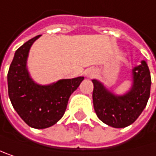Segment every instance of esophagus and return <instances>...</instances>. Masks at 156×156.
<instances>
[{"label": "esophagus", "mask_w": 156, "mask_h": 156, "mask_svg": "<svg viewBox=\"0 0 156 156\" xmlns=\"http://www.w3.org/2000/svg\"><path fill=\"white\" fill-rule=\"evenodd\" d=\"M95 75H96V70L94 69V68H90L85 72V76L88 77V78H92V77H94Z\"/></svg>", "instance_id": "1"}]
</instances>
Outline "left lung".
<instances>
[{"label": "left lung", "instance_id": "1", "mask_svg": "<svg viewBox=\"0 0 156 156\" xmlns=\"http://www.w3.org/2000/svg\"><path fill=\"white\" fill-rule=\"evenodd\" d=\"M132 85L123 94H115L100 81L94 79L93 103L98 118L105 124L123 128L139 117L150 96L151 74L145 61L132 69Z\"/></svg>", "mask_w": 156, "mask_h": 156}]
</instances>
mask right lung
I'll use <instances>...</instances> for the list:
<instances>
[{
  "label": "right lung",
  "mask_w": 156,
  "mask_h": 156,
  "mask_svg": "<svg viewBox=\"0 0 156 156\" xmlns=\"http://www.w3.org/2000/svg\"><path fill=\"white\" fill-rule=\"evenodd\" d=\"M40 36L29 40L15 51L7 81L9 97L17 114L29 126L44 129L63 116L71 94L84 77L62 79L46 85L35 83L28 71L27 60L32 45Z\"/></svg>",
  "instance_id": "add662e5"
}]
</instances>
